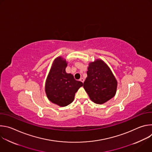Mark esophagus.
I'll list each match as a JSON object with an SVG mask.
<instances>
[{"label":"esophagus","instance_id":"esophagus-1","mask_svg":"<svg viewBox=\"0 0 152 152\" xmlns=\"http://www.w3.org/2000/svg\"><path fill=\"white\" fill-rule=\"evenodd\" d=\"M79 80H80V81H81L82 82H83H83H84V79H83V78H82V77H81V78L79 79Z\"/></svg>","mask_w":152,"mask_h":152}]
</instances>
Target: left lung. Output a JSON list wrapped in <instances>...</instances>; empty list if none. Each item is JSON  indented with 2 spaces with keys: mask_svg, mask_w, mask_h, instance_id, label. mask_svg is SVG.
<instances>
[{
  "mask_svg": "<svg viewBox=\"0 0 152 152\" xmlns=\"http://www.w3.org/2000/svg\"><path fill=\"white\" fill-rule=\"evenodd\" d=\"M83 88L90 99L97 104H103L114 97L117 81L107 64L101 59L90 62Z\"/></svg>",
  "mask_w": 152,
  "mask_h": 152,
  "instance_id": "obj_1",
  "label": "left lung"
}]
</instances>
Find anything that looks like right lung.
Instances as JSON below:
<instances>
[{"instance_id": "right-lung-1", "label": "right lung", "mask_w": 152, "mask_h": 152, "mask_svg": "<svg viewBox=\"0 0 152 152\" xmlns=\"http://www.w3.org/2000/svg\"><path fill=\"white\" fill-rule=\"evenodd\" d=\"M67 63L59 56L56 58L48 76L45 91L49 100L60 106H66L75 99V93L83 83L75 80L73 75L67 73Z\"/></svg>"}]
</instances>
